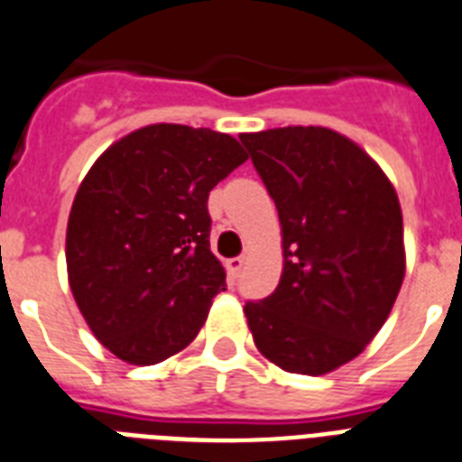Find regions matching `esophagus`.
Here are the masks:
<instances>
[{"label":"esophagus","instance_id":"1","mask_svg":"<svg viewBox=\"0 0 462 462\" xmlns=\"http://www.w3.org/2000/svg\"><path fill=\"white\" fill-rule=\"evenodd\" d=\"M243 264H245V259L243 257H234L226 259V272L231 278H238L240 272H243Z\"/></svg>","mask_w":462,"mask_h":462}]
</instances>
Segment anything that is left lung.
Instances as JSON below:
<instances>
[{
	"mask_svg": "<svg viewBox=\"0 0 462 462\" xmlns=\"http://www.w3.org/2000/svg\"><path fill=\"white\" fill-rule=\"evenodd\" d=\"M283 228V276L245 302L266 359L323 375L352 361L387 321L403 281V222L384 171L326 127L240 134Z\"/></svg>",
	"mask_w": 462,
	"mask_h": 462,
	"instance_id": "left-lung-1",
	"label": "left lung"
}]
</instances>
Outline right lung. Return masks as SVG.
<instances>
[{"instance_id": "add662e5", "label": "right lung", "mask_w": 462, "mask_h": 462, "mask_svg": "<svg viewBox=\"0 0 462 462\" xmlns=\"http://www.w3.org/2000/svg\"><path fill=\"white\" fill-rule=\"evenodd\" d=\"M247 160L234 136L186 125L136 129L94 162L72 200L68 281L106 349L134 365L181 352L226 273L209 250L208 198Z\"/></svg>"}]
</instances>
